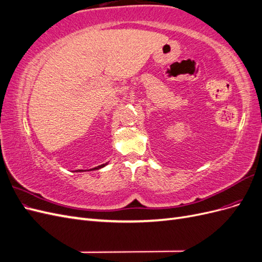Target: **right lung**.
<instances>
[{"instance_id":"1","label":"right lung","mask_w":262,"mask_h":262,"mask_svg":"<svg viewBox=\"0 0 262 262\" xmlns=\"http://www.w3.org/2000/svg\"><path fill=\"white\" fill-rule=\"evenodd\" d=\"M107 165V163L106 164H102V165H99V166H97V167H95V168H92V169H90V170H96V169H99V168H102L104 167V166H106ZM76 171H83V170H81V169H77ZM86 171V170H85Z\"/></svg>"}]
</instances>
